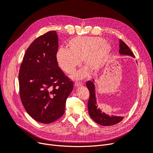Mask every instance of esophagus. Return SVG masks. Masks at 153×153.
Returning <instances> with one entry per match:
<instances>
[{"label": "esophagus", "instance_id": "1", "mask_svg": "<svg viewBox=\"0 0 153 153\" xmlns=\"http://www.w3.org/2000/svg\"><path fill=\"white\" fill-rule=\"evenodd\" d=\"M83 85V84L82 82H76L75 84V86L76 87H79V86H82Z\"/></svg>", "mask_w": 153, "mask_h": 153}]
</instances>
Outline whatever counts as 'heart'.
Returning a JSON list of instances; mask_svg holds the SVG:
<instances>
[{
    "mask_svg": "<svg viewBox=\"0 0 153 153\" xmlns=\"http://www.w3.org/2000/svg\"><path fill=\"white\" fill-rule=\"evenodd\" d=\"M105 39L98 37H76L69 40L68 49L60 48L57 52V61L59 67L66 73H72L81 61L92 72H96L102 68L110 52V46ZM87 69L75 73L72 77L82 79L89 75Z\"/></svg>",
    "mask_w": 153,
    "mask_h": 153,
    "instance_id": "1",
    "label": "heart"
}]
</instances>
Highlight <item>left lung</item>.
<instances>
[{"label": "left lung", "mask_w": 153, "mask_h": 153, "mask_svg": "<svg viewBox=\"0 0 153 153\" xmlns=\"http://www.w3.org/2000/svg\"><path fill=\"white\" fill-rule=\"evenodd\" d=\"M119 53L121 55H129V56L135 57L131 50L129 49L128 45L121 39L119 40ZM86 86L89 89L90 93L87 106L91 118L96 123L105 126H112V125L116 124L121 122L124 118L123 117L114 116V115L109 116L108 115L101 112V110L98 108L95 94V85L94 84V80H92V81H87L86 83Z\"/></svg>", "instance_id": "8db88e82"}]
</instances>
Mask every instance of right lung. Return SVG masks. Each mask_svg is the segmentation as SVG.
Segmentation results:
<instances>
[{
    "instance_id": "add662e5",
    "label": "right lung",
    "mask_w": 153,
    "mask_h": 153,
    "mask_svg": "<svg viewBox=\"0 0 153 153\" xmlns=\"http://www.w3.org/2000/svg\"><path fill=\"white\" fill-rule=\"evenodd\" d=\"M56 31L36 38L27 49L18 74L20 96L26 112L36 121L49 124L64 114L73 82L58 66Z\"/></svg>"
}]
</instances>
